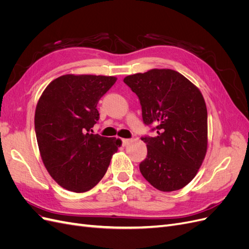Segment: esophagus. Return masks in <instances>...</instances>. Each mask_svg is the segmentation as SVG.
<instances>
[{"mask_svg":"<svg viewBox=\"0 0 249 249\" xmlns=\"http://www.w3.org/2000/svg\"><path fill=\"white\" fill-rule=\"evenodd\" d=\"M122 141H123V145H124V146H126L132 140H131V139H122Z\"/></svg>","mask_w":249,"mask_h":249,"instance_id":"esophagus-1","label":"esophagus"}]
</instances>
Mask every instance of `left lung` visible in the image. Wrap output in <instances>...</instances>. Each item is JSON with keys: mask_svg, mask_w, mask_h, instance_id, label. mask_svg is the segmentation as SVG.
<instances>
[{"mask_svg": "<svg viewBox=\"0 0 249 249\" xmlns=\"http://www.w3.org/2000/svg\"><path fill=\"white\" fill-rule=\"evenodd\" d=\"M124 82L140 101L142 119L155 137L143 136L147 156L139 164L147 182L164 192L189 184L205 159L208 112L199 89L172 70H152Z\"/></svg>", "mask_w": 249, "mask_h": 249, "instance_id": "1", "label": "left lung"}]
</instances>
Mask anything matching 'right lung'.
<instances>
[{
    "instance_id": "obj_1",
    "label": "right lung",
    "mask_w": 249,
    "mask_h": 249,
    "mask_svg": "<svg viewBox=\"0 0 249 249\" xmlns=\"http://www.w3.org/2000/svg\"><path fill=\"white\" fill-rule=\"evenodd\" d=\"M115 77L65 74L44 89L35 111V133L44 166L72 192L93 188L106 173L122 141L92 134L101 97Z\"/></svg>"
}]
</instances>
